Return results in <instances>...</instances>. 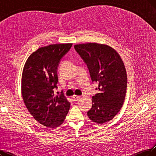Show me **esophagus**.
<instances>
[{"label":"esophagus","mask_w":156,"mask_h":156,"mask_svg":"<svg viewBox=\"0 0 156 156\" xmlns=\"http://www.w3.org/2000/svg\"><path fill=\"white\" fill-rule=\"evenodd\" d=\"M80 97V96H78V95H73L72 98H73L74 101H77V100H78Z\"/></svg>","instance_id":"34e87169"}]
</instances>
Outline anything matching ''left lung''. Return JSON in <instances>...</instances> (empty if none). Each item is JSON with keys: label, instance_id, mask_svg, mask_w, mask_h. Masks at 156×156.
Returning <instances> with one entry per match:
<instances>
[{"label": "left lung", "instance_id": "obj_1", "mask_svg": "<svg viewBox=\"0 0 156 156\" xmlns=\"http://www.w3.org/2000/svg\"><path fill=\"white\" fill-rule=\"evenodd\" d=\"M88 67L92 82H98L99 92L92 97L90 119L102 124L110 121L122 108L127 78L123 61L111 47L95 43L74 45Z\"/></svg>", "mask_w": 156, "mask_h": 156}]
</instances>
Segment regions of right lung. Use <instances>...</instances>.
<instances>
[{
    "mask_svg": "<svg viewBox=\"0 0 156 156\" xmlns=\"http://www.w3.org/2000/svg\"><path fill=\"white\" fill-rule=\"evenodd\" d=\"M72 43L50 45L31 54L24 65L22 93L25 104L34 119L53 128L63 123L70 103L64 94L55 95L58 83V68Z\"/></svg>",
    "mask_w": 156,
    "mask_h": 156,
    "instance_id": "1",
    "label": "right lung"
}]
</instances>
